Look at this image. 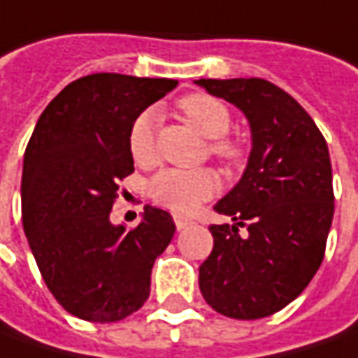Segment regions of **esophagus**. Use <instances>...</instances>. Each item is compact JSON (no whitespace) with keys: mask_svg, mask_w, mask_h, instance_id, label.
I'll list each match as a JSON object with an SVG mask.
<instances>
[{"mask_svg":"<svg viewBox=\"0 0 358 358\" xmlns=\"http://www.w3.org/2000/svg\"><path fill=\"white\" fill-rule=\"evenodd\" d=\"M174 223H176V229H186L188 225H192L194 221L184 217V215H174Z\"/></svg>","mask_w":358,"mask_h":358,"instance_id":"esophagus-1","label":"esophagus"}]
</instances>
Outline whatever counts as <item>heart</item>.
Wrapping results in <instances>:
<instances>
[{
    "mask_svg": "<svg viewBox=\"0 0 358 358\" xmlns=\"http://www.w3.org/2000/svg\"><path fill=\"white\" fill-rule=\"evenodd\" d=\"M180 113L188 121L199 135L211 138V157L220 160L227 169H239L247 160V152L243 145L223 135L231 127V115L227 106L208 96V94H188L178 101ZM157 111L145 109L138 113L129 129V152L131 159L141 166H150L159 159L157 150ZM220 176L211 169H166L160 170L148 184V194L152 199L178 213H189L198 208L201 201L213 198L220 192Z\"/></svg>",
    "mask_w": 358,
    "mask_h": 358,
    "instance_id": "1",
    "label": "heart"
}]
</instances>
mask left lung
Returning <instances> with one entry per match:
<instances>
[{
  "mask_svg": "<svg viewBox=\"0 0 358 358\" xmlns=\"http://www.w3.org/2000/svg\"><path fill=\"white\" fill-rule=\"evenodd\" d=\"M196 84L237 106L252 133L243 178L213 208L235 225L210 227L199 290L221 315L268 317L306 290L323 261L335 211L329 148L308 111L268 80Z\"/></svg>",
  "mask_w": 358,
  "mask_h": 358,
  "instance_id": "obj_1",
  "label": "left lung"
}]
</instances>
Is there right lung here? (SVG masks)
Segmentation results:
<instances>
[{"label":"right lung","instance_id":"right-lung-1","mask_svg":"<svg viewBox=\"0 0 358 358\" xmlns=\"http://www.w3.org/2000/svg\"><path fill=\"white\" fill-rule=\"evenodd\" d=\"M178 86L99 72L74 80L36 121L23 159L21 220L46 288L68 313L125 320L150 294L157 257L174 237L169 211L145 208L133 229L111 225L119 182L135 170L129 129Z\"/></svg>","mask_w":358,"mask_h":358}]
</instances>
